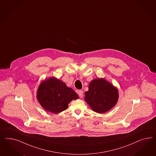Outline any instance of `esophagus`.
<instances>
[{
    "mask_svg": "<svg viewBox=\"0 0 156 156\" xmlns=\"http://www.w3.org/2000/svg\"><path fill=\"white\" fill-rule=\"evenodd\" d=\"M78 94L79 97H80V98H82L83 97V91L82 90H79L78 91Z\"/></svg>",
    "mask_w": 156,
    "mask_h": 156,
    "instance_id": "1",
    "label": "esophagus"
}]
</instances>
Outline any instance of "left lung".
<instances>
[{"label":"left lung","mask_w":156,"mask_h":156,"mask_svg":"<svg viewBox=\"0 0 156 156\" xmlns=\"http://www.w3.org/2000/svg\"><path fill=\"white\" fill-rule=\"evenodd\" d=\"M85 95V101L98 113H106L113 108L118 99V90L104 78L92 80Z\"/></svg>","instance_id":"obj_1"}]
</instances>
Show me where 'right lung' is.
<instances>
[{
    "instance_id": "right-lung-1",
    "label": "right lung",
    "mask_w": 156,
    "mask_h": 156,
    "mask_svg": "<svg viewBox=\"0 0 156 156\" xmlns=\"http://www.w3.org/2000/svg\"><path fill=\"white\" fill-rule=\"evenodd\" d=\"M37 97L44 109L55 114L65 110L72 100L78 98L74 90L54 77L41 83Z\"/></svg>"
}]
</instances>
